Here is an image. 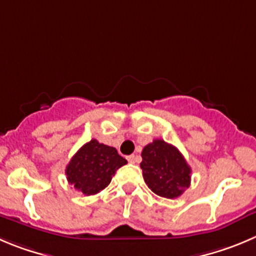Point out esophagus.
Here are the masks:
<instances>
[{
    "label": "esophagus",
    "instance_id": "obj_1",
    "mask_svg": "<svg viewBox=\"0 0 256 256\" xmlns=\"http://www.w3.org/2000/svg\"><path fill=\"white\" fill-rule=\"evenodd\" d=\"M128 160L130 163H135L138 162V156H135V154H131V156H128Z\"/></svg>",
    "mask_w": 256,
    "mask_h": 256
}]
</instances>
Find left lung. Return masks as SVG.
<instances>
[{
    "label": "left lung",
    "mask_w": 256,
    "mask_h": 256,
    "mask_svg": "<svg viewBox=\"0 0 256 256\" xmlns=\"http://www.w3.org/2000/svg\"><path fill=\"white\" fill-rule=\"evenodd\" d=\"M142 158V177L154 194L174 199L190 186V166L174 145L160 139L153 140L144 146Z\"/></svg>",
    "instance_id": "obj_1"
}]
</instances>
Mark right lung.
<instances>
[{
    "instance_id": "obj_1",
    "label": "right lung",
    "mask_w": 256,
    "mask_h": 256,
    "mask_svg": "<svg viewBox=\"0 0 256 256\" xmlns=\"http://www.w3.org/2000/svg\"><path fill=\"white\" fill-rule=\"evenodd\" d=\"M126 163L116 148L92 139L71 158L65 174L68 184L88 196L107 188L117 170Z\"/></svg>"
}]
</instances>
